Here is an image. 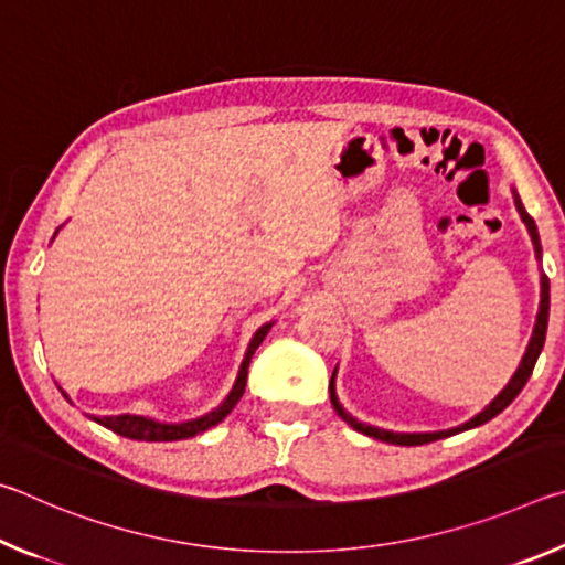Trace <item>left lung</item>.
Returning a JSON list of instances; mask_svg holds the SVG:
<instances>
[{
	"label": "left lung",
	"instance_id": "8db88e82",
	"mask_svg": "<svg viewBox=\"0 0 565 565\" xmlns=\"http://www.w3.org/2000/svg\"><path fill=\"white\" fill-rule=\"evenodd\" d=\"M513 202L515 209H519L521 214V222L525 224L531 234V242H533V252H535V259L541 262L543 256V248H541V238H539V228H535V222L529 216V212L523 209V202L519 196V191L513 189ZM548 309H551V284H548V276L541 271V301H539V313H535V323H533V333H531V341L529 347H525L523 359L519 363V369H515V374L511 376L509 384L501 388V394L495 396L489 406L483 411H478L473 418H468L466 424H458L454 428H446V431H414V434H401V431H386V428H379V426H371V424H363V420L353 418L347 408L339 404V396H337V369H333V376H331V404L337 408V414L347 420V424L353 428V431H359L363 436H371V438H379V441L384 444H396V446H420V444H431L438 441V438H446V436H454V434H461L468 431V428H476L486 424V420H491L493 416H499L501 411L511 404V401L521 394V388L525 386V381L531 379L533 374V366L535 361L541 356V349H543V341H546V329H548Z\"/></svg>",
	"mask_w": 565,
	"mask_h": 565
}]
</instances>
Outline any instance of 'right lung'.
I'll return each instance as SVG.
<instances>
[{
	"mask_svg": "<svg viewBox=\"0 0 565 565\" xmlns=\"http://www.w3.org/2000/svg\"><path fill=\"white\" fill-rule=\"evenodd\" d=\"M60 232V228H56ZM54 232V236H56ZM274 321L264 323V327L256 329V333L248 341V349L244 353V361L242 366H238V374L232 391H228V396L218 404L216 408L209 411V414L199 416V418H191V420H181V424H167V420H157V418H149V416H134V414H121V416H104V418H94L97 424L107 426L109 431L119 434L124 438H134V441H181V438H191L196 434H204L209 428L222 424V420L232 414V408L238 404V398L244 396V388H246V374H248V363H252L254 351L259 349V343L266 339V333L271 331ZM64 394V391H62ZM64 398H70L64 394Z\"/></svg>",
	"mask_w": 565,
	"mask_h": 565,
	"instance_id": "right-lung-1",
	"label": "right lung"
}]
</instances>
